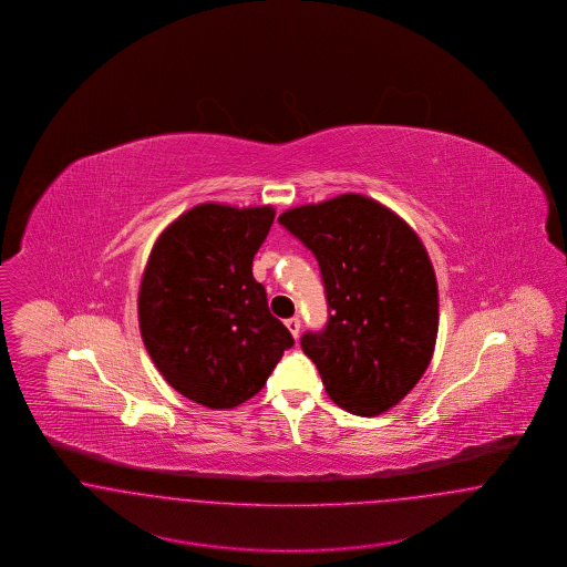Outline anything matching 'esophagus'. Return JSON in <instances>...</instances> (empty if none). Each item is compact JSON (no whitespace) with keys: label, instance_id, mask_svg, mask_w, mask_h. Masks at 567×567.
<instances>
[{"label":"esophagus","instance_id":"1","mask_svg":"<svg viewBox=\"0 0 567 567\" xmlns=\"http://www.w3.org/2000/svg\"><path fill=\"white\" fill-rule=\"evenodd\" d=\"M287 329L291 331V336L293 338H299V329H301V321H299V317H291V319H287Z\"/></svg>","mask_w":567,"mask_h":567}]
</instances>
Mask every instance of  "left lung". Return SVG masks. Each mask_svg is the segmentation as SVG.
<instances>
[{"label":"left lung","instance_id":"1","mask_svg":"<svg viewBox=\"0 0 567 567\" xmlns=\"http://www.w3.org/2000/svg\"><path fill=\"white\" fill-rule=\"evenodd\" d=\"M323 274L329 323L306 333L327 395L359 416L400 404L432 361L440 303L432 259L391 208L342 193L278 216Z\"/></svg>","mask_w":567,"mask_h":567}]
</instances>
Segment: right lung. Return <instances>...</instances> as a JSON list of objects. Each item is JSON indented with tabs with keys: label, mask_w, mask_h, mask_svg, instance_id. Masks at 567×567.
I'll use <instances>...</instances> for the list:
<instances>
[{
	"label": "right lung",
	"mask_w": 567,
	"mask_h": 567,
	"mask_svg": "<svg viewBox=\"0 0 567 567\" xmlns=\"http://www.w3.org/2000/svg\"><path fill=\"white\" fill-rule=\"evenodd\" d=\"M274 216V206L206 202L174 218L153 244L137 291L140 333L167 384L195 404H244L293 347L252 278Z\"/></svg>",
	"instance_id": "add662e5"
}]
</instances>
